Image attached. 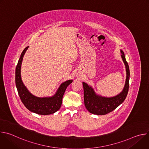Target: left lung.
<instances>
[{"label": "left lung", "instance_id": "1", "mask_svg": "<svg viewBox=\"0 0 149 149\" xmlns=\"http://www.w3.org/2000/svg\"><path fill=\"white\" fill-rule=\"evenodd\" d=\"M120 53L126 71V79L124 87L120 93L114 97H103L97 94L94 88L90 85L82 82L84 104L87 110L90 113L101 116L107 114L113 111L123 102L128 94L130 78L129 67L128 63L126 61L125 55L123 51L121 49Z\"/></svg>", "mask_w": 149, "mask_h": 149}]
</instances>
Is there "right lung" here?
<instances>
[{"label": "right lung", "mask_w": 149, "mask_h": 149, "mask_svg": "<svg viewBox=\"0 0 149 149\" xmlns=\"http://www.w3.org/2000/svg\"><path fill=\"white\" fill-rule=\"evenodd\" d=\"M29 47L25 48L20 55L15 72L16 86L20 98L30 111L40 115H49L56 112L61 107L62 97L69 85L73 81L69 79L62 82L54 95L51 97H38L31 93L21 78V65L24 56Z\"/></svg>", "instance_id": "right-lung-1"}]
</instances>
